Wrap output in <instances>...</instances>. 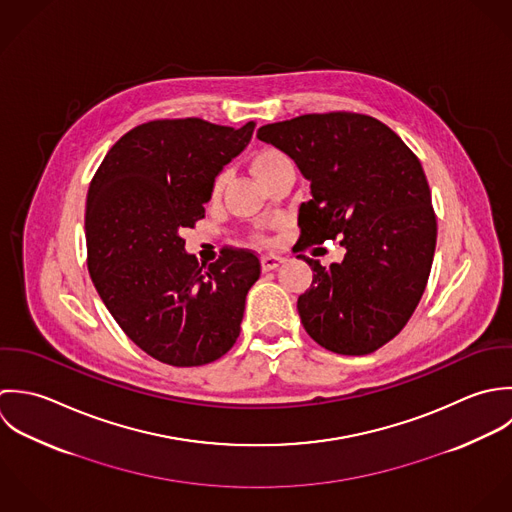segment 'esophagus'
<instances>
[{
  "mask_svg": "<svg viewBox=\"0 0 512 512\" xmlns=\"http://www.w3.org/2000/svg\"><path fill=\"white\" fill-rule=\"evenodd\" d=\"M281 263H283V259H281V257H277V255H265V257H261V267H263V271H265V273L275 271Z\"/></svg>",
  "mask_w": 512,
  "mask_h": 512,
  "instance_id": "obj_1",
  "label": "esophagus"
}]
</instances>
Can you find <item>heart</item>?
<instances>
[{"label":"heart","instance_id":"obj_1","mask_svg":"<svg viewBox=\"0 0 512 512\" xmlns=\"http://www.w3.org/2000/svg\"><path fill=\"white\" fill-rule=\"evenodd\" d=\"M285 162H289V158L283 152H279V150H263V152H259L253 158V172L257 174V178H261V176H265L267 172H271L273 168H277V166H281ZM223 182H225V174H219L215 178V184H213V194H219Z\"/></svg>","mask_w":512,"mask_h":512}]
</instances>
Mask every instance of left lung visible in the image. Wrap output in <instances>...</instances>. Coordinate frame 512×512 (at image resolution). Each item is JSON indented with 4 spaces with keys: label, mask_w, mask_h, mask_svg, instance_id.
Returning <instances> with one entry per match:
<instances>
[{
    "label": "left lung",
    "mask_w": 512,
    "mask_h": 512,
    "mask_svg": "<svg viewBox=\"0 0 512 512\" xmlns=\"http://www.w3.org/2000/svg\"><path fill=\"white\" fill-rule=\"evenodd\" d=\"M257 138L295 160L310 182L295 251L340 239L342 263L312 269L297 308L322 348L364 356L408 324L433 263L437 221L417 156L384 122L356 112L303 114Z\"/></svg>",
    "instance_id": "1"
}]
</instances>
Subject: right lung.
Returning a JSON list of instances; mask_svg holds the SVG:
<instances>
[{"mask_svg":"<svg viewBox=\"0 0 512 512\" xmlns=\"http://www.w3.org/2000/svg\"><path fill=\"white\" fill-rule=\"evenodd\" d=\"M202 118L152 120L104 156L87 196L91 279L126 336L170 366H204L237 340L245 297L261 275L247 249L211 265L182 233L205 215L215 178L253 136Z\"/></svg>","mask_w":512,"mask_h":512,"instance_id":"1","label":"right lung"}]
</instances>
